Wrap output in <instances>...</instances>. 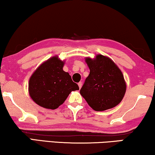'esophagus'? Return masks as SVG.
Listing matches in <instances>:
<instances>
[{
    "mask_svg": "<svg viewBox=\"0 0 155 155\" xmlns=\"http://www.w3.org/2000/svg\"><path fill=\"white\" fill-rule=\"evenodd\" d=\"M82 82H78V86H79V88H80H80H81V87H82Z\"/></svg>",
    "mask_w": 155,
    "mask_h": 155,
    "instance_id": "34e87169",
    "label": "esophagus"
}]
</instances>
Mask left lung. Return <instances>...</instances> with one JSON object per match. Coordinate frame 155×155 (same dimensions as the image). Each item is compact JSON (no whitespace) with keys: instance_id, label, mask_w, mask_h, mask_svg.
<instances>
[{"instance_id":"8db88e82","label":"left lung","mask_w":155,"mask_h":155,"mask_svg":"<svg viewBox=\"0 0 155 155\" xmlns=\"http://www.w3.org/2000/svg\"><path fill=\"white\" fill-rule=\"evenodd\" d=\"M90 74L80 89V95L95 111L117 106L126 92V83L120 68L110 58L102 55L95 59L86 58Z\"/></svg>"}]
</instances>
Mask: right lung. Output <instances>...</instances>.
I'll return each mask as SVG.
<instances>
[{
	"mask_svg": "<svg viewBox=\"0 0 155 155\" xmlns=\"http://www.w3.org/2000/svg\"><path fill=\"white\" fill-rule=\"evenodd\" d=\"M64 63L54 56L42 63L30 78V96L41 107L55 110L65 102L70 92L79 90L69 73L63 70Z\"/></svg>",
	"mask_w": 155,
	"mask_h": 155,
	"instance_id": "add662e5",
	"label": "right lung"
}]
</instances>
